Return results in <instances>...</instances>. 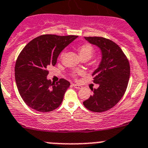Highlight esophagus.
<instances>
[{"mask_svg":"<svg viewBox=\"0 0 148 148\" xmlns=\"http://www.w3.org/2000/svg\"><path fill=\"white\" fill-rule=\"evenodd\" d=\"M72 86L74 87V88H77V89H80V88H82V86L78 85V84H72Z\"/></svg>","mask_w":148,"mask_h":148,"instance_id":"1","label":"esophagus"}]
</instances>
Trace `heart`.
I'll return each instance as SVG.
<instances>
[{
	"mask_svg": "<svg viewBox=\"0 0 148 148\" xmlns=\"http://www.w3.org/2000/svg\"><path fill=\"white\" fill-rule=\"evenodd\" d=\"M77 52H78L79 55L81 58H86L88 60L94 54V49L92 47V45L88 44V43H85V44L80 45L77 47ZM63 53H62L61 55H63ZM74 76L75 75H74Z\"/></svg>",
	"mask_w": 148,
	"mask_h": 148,
	"instance_id": "b5f03b06",
	"label": "heart"
}]
</instances>
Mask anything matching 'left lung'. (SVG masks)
Wrapping results in <instances>:
<instances>
[{"instance_id": "obj_1", "label": "left lung", "mask_w": 148, "mask_h": 148, "mask_svg": "<svg viewBox=\"0 0 148 148\" xmlns=\"http://www.w3.org/2000/svg\"><path fill=\"white\" fill-rule=\"evenodd\" d=\"M92 45L100 48L101 61L93 73V82L97 89H91L93 94L83 102L88 110L102 112L112 108L123 96L130 77L128 58L114 41L103 37H85Z\"/></svg>"}]
</instances>
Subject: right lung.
<instances>
[{"mask_svg": "<svg viewBox=\"0 0 148 148\" xmlns=\"http://www.w3.org/2000/svg\"><path fill=\"white\" fill-rule=\"evenodd\" d=\"M77 36L46 34L36 37L23 48L15 64V81L25 103L30 108L48 112L61 104L70 82L47 79L49 68L57 63L59 54Z\"/></svg>", "mask_w": 148, "mask_h": 148, "instance_id": "obj_1", "label": "right lung"}]
</instances>
